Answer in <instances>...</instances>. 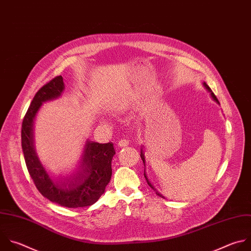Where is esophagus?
I'll return each instance as SVG.
<instances>
[{
    "label": "esophagus",
    "instance_id": "34e87169",
    "mask_svg": "<svg viewBox=\"0 0 251 251\" xmlns=\"http://www.w3.org/2000/svg\"><path fill=\"white\" fill-rule=\"evenodd\" d=\"M129 145V141L126 140V139H121L119 142H118V146L120 148H123V147H126Z\"/></svg>",
    "mask_w": 251,
    "mask_h": 251
}]
</instances>
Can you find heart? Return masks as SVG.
<instances>
[{"label": "heart", "mask_w": 251, "mask_h": 251, "mask_svg": "<svg viewBox=\"0 0 251 251\" xmlns=\"http://www.w3.org/2000/svg\"><path fill=\"white\" fill-rule=\"evenodd\" d=\"M100 120H101V122H105V119H104V118H101Z\"/></svg>", "instance_id": "heart-1"}]
</instances>
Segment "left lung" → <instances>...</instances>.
I'll return each mask as SVG.
<instances>
[{"instance_id":"obj_1","label":"left lung","mask_w":251,"mask_h":251,"mask_svg":"<svg viewBox=\"0 0 251 251\" xmlns=\"http://www.w3.org/2000/svg\"><path fill=\"white\" fill-rule=\"evenodd\" d=\"M203 85H204V87L206 88V90H207V91H208V92L211 94V97H212V99H213V100H215L217 103H219V104H220V102H219L218 99L216 98V96L214 95V93L212 92V90H211V89L208 87L207 83H206V82H203ZM140 155H141V158H142V160H143V162H144V165H145V163H146V162H145V154H144V151H143V148H142V147H141V154H140ZM144 176H145V178H146V180H147V182H148L149 186H150L151 189H153V190L155 191L156 195H158V196H159V197H161V198H164V197H163V196H162V195H161V194H160L158 191H156V189H155V188H154V187L151 185V183L150 182V180H149V179H148V177H147V175H146V173L144 174Z\"/></svg>"}]
</instances>
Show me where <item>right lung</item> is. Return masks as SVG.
Listing matches in <instances>:
<instances>
[{
    "label": "right lung",
    "mask_w": 251,
    "mask_h": 251,
    "mask_svg": "<svg viewBox=\"0 0 251 251\" xmlns=\"http://www.w3.org/2000/svg\"><path fill=\"white\" fill-rule=\"evenodd\" d=\"M65 90L62 75L43 86L33 98L22 126V147L28 173L38 191L48 200L67 208L95 204L110 181L111 161L115 154L112 143L100 144L87 140L75 172L54 180L41 163L34 146V121L46 101L61 97Z\"/></svg>",
    "instance_id": "add662e5"
}]
</instances>
